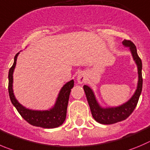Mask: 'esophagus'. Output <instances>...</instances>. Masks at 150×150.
I'll use <instances>...</instances> for the list:
<instances>
[{
	"instance_id": "1",
	"label": "esophagus",
	"mask_w": 150,
	"mask_h": 150,
	"mask_svg": "<svg viewBox=\"0 0 150 150\" xmlns=\"http://www.w3.org/2000/svg\"><path fill=\"white\" fill-rule=\"evenodd\" d=\"M86 80V76L84 73L81 72L77 75V82L79 83H83Z\"/></svg>"
}]
</instances>
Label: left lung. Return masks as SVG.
Listing matches in <instances>:
<instances>
[{
	"instance_id": "obj_1",
	"label": "left lung",
	"mask_w": 150,
	"mask_h": 150,
	"mask_svg": "<svg viewBox=\"0 0 150 150\" xmlns=\"http://www.w3.org/2000/svg\"><path fill=\"white\" fill-rule=\"evenodd\" d=\"M122 43L125 46L129 47L134 60L135 61L138 65V83L137 90L135 91L134 95L132 96V97L127 102L121 106L114 108L104 109L101 108L97 103L92 90L87 85H84L83 87L93 119L99 123L103 124V125H112V124L125 120L127 118H128L135 110L142 91V85H143L142 73V62L141 58L138 57L137 54L136 47L132 41L128 40H124Z\"/></svg>"
}]
</instances>
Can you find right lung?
<instances>
[{"label":"right lung","mask_w":150,"mask_h":150,"mask_svg":"<svg viewBox=\"0 0 150 150\" xmlns=\"http://www.w3.org/2000/svg\"><path fill=\"white\" fill-rule=\"evenodd\" d=\"M19 53L15 57V61L8 71V94L11 102L18 111L21 116L30 125L42 128H54L62 125L66 118L67 107H68L69 95L71 88L74 87V82L71 80L65 84L59 92L54 107L50 110L37 111L28 110L23 107L15 99L12 90L14 69L16 65L17 57Z\"/></svg>","instance_id":"right-lung-1"}]
</instances>
